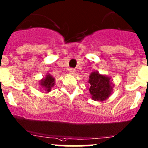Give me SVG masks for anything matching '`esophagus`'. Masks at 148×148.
Wrapping results in <instances>:
<instances>
[{"label":"esophagus","instance_id":"obj_1","mask_svg":"<svg viewBox=\"0 0 148 148\" xmlns=\"http://www.w3.org/2000/svg\"><path fill=\"white\" fill-rule=\"evenodd\" d=\"M69 72L71 74H74L76 72V70L74 69H69Z\"/></svg>","mask_w":148,"mask_h":148}]
</instances>
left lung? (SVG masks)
Returning a JSON list of instances; mask_svg holds the SVG:
<instances>
[{
	"instance_id": "8db88e82",
	"label": "left lung",
	"mask_w": 148,
	"mask_h": 148,
	"mask_svg": "<svg viewBox=\"0 0 148 148\" xmlns=\"http://www.w3.org/2000/svg\"><path fill=\"white\" fill-rule=\"evenodd\" d=\"M88 82L90 83L89 91L94 100H106L112 93L114 85L110 82V78L99 74L98 71L90 74Z\"/></svg>"
}]
</instances>
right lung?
<instances>
[{
	"instance_id": "obj_1",
	"label": "right lung",
	"mask_w": 148,
	"mask_h": 148,
	"mask_svg": "<svg viewBox=\"0 0 148 148\" xmlns=\"http://www.w3.org/2000/svg\"><path fill=\"white\" fill-rule=\"evenodd\" d=\"M39 83L41 86V88L44 90L46 93H49L51 91V88L54 86L55 79H54L51 74H48L45 78H42L40 81Z\"/></svg>"
}]
</instances>
